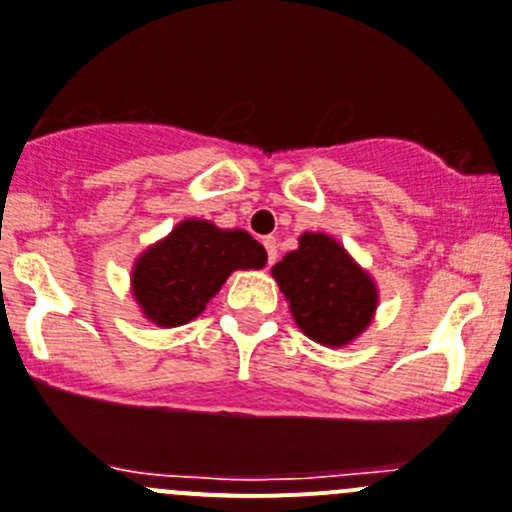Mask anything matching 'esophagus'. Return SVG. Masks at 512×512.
<instances>
[{"mask_svg":"<svg viewBox=\"0 0 512 512\" xmlns=\"http://www.w3.org/2000/svg\"><path fill=\"white\" fill-rule=\"evenodd\" d=\"M262 245H265V252H267V265H272V262L277 260V240L275 237H265Z\"/></svg>","mask_w":512,"mask_h":512,"instance_id":"obj_1","label":"esophagus"}]
</instances>
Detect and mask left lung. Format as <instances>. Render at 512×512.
Returning <instances> with one entry per match:
<instances>
[{
  "label": "left lung",
  "mask_w": 512,
  "mask_h": 512,
  "mask_svg": "<svg viewBox=\"0 0 512 512\" xmlns=\"http://www.w3.org/2000/svg\"><path fill=\"white\" fill-rule=\"evenodd\" d=\"M292 317L307 337L340 347L372 320L377 290L332 237L305 232L300 247L272 267Z\"/></svg>",
  "instance_id": "obj_1"
}]
</instances>
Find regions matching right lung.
I'll use <instances>...</instances> for the list:
<instances>
[{
	"instance_id": "right-lung-1",
	"label": "right lung",
	"mask_w": 512,
	"mask_h": 512,
	"mask_svg": "<svg viewBox=\"0 0 512 512\" xmlns=\"http://www.w3.org/2000/svg\"><path fill=\"white\" fill-rule=\"evenodd\" d=\"M265 262V247L247 232L185 220L137 260L132 292L152 322L177 327L205 310L232 270H257Z\"/></svg>"
}]
</instances>
